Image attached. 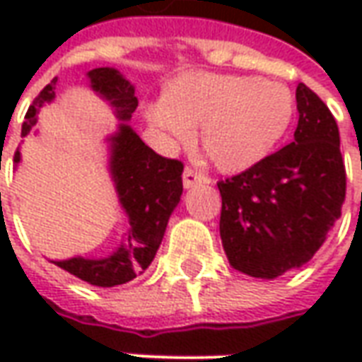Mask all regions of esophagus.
<instances>
[{
    "mask_svg": "<svg viewBox=\"0 0 362 362\" xmlns=\"http://www.w3.org/2000/svg\"><path fill=\"white\" fill-rule=\"evenodd\" d=\"M209 178L205 174L197 173L194 168H184V174H182V184L184 188H194V186H199V184H207Z\"/></svg>",
    "mask_w": 362,
    "mask_h": 362,
    "instance_id": "34e87169",
    "label": "esophagus"
}]
</instances>
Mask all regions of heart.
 Wrapping results in <instances>:
<instances>
[{"label":"heart","mask_w":362,"mask_h":362,"mask_svg":"<svg viewBox=\"0 0 362 362\" xmlns=\"http://www.w3.org/2000/svg\"><path fill=\"white\" fill-rule=\"evenodd\" d=\"M295 96L285 83L252 75L188 74L166 87L145 118L168 145L199 143L225 173H243L272 155L291 127Z\"/></svg>","instance_id":"heart-1"}]
</instances>
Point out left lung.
Segmentation results:
<instances>
[{"mask_svg":"<svg viewBox=\"0 0 362 362\" xmlns=\"http://www.w3.org/2000/svg\"><path fill=\"white\" fill-rule=\"evenodd\" d=\"M295 141L259 165L217 182L228 264L259 279L304 266L341 217L345 165L339 129L324 100L296 87Z\"/></svg>","mask_w":362,"mask_h":362,"instance_id":"1","label":"left lung"}]
</instances>
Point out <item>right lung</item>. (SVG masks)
<instances>
[{
  "label": "right lung",
  "instance_id": "1",
  "mask_svg": "<svg viewBox=\"0 0 362 362\" xmlns=\"http://www.w3.org/2000/svg\"><path fill=\"white\" fill-rule=\"evenodd\" d=\"M90 89L108 100L119 118L118 132L108 137L110 143V176L118 192V199L127 215L126 238L106 258H83L54 262L81 281L95 287H116L141 275L155 259L163 243L166 225L182 196L184 165L176 158L157 155L141 141L127 119L137 108V96L132 83L114 67H96L89 74ZM54 77L28 108L21 135L30 134L36 124V114L44 104L56 98ZM21 160V151L15 153V163Z\"/></svg>",
  "mask_w": 362,
  "mask_h": 362
}]
</instances>
